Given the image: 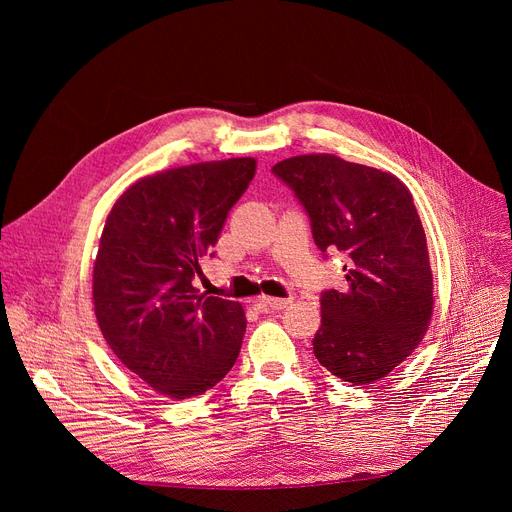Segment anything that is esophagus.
Wrapping results in <instances>:
<instances>
[{
	"mask_svg": "<svg viewBox=\"0 0 512 512\" xmlns=\"http://www.w3.org/2000/svg\"><path fill=\"white\" fill-rule=\"evenodd\" d=\"M292 303V299H278V297H261L259 305L270 307V309H284Z\"/></svg>",
	"mask_w": 512,
	"mask_h": 512,
	"instance_id": "34e87169",
	"label": "esophagus"
}]
</instances>
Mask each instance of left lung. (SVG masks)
I'll return each instance as SVG.
<instances>
[{"mask_svg": "<svg viewBox=\"0 0 512 512\" xmlns=\"http://www.w3.org/2000/svg\"><path fill=\"white\" fill-rule=\"evenodd\" d=\"M274 174L305 205L319 251L346 259V288L321 292L313 353L336 378L375 384L432 321L434 276L413 195L394 174L332 153L288 157Z\"/></svg>", "mask_w": 512, "mask_h": 512, "instance_id": "8db88e82", "label": "left lung"}]
</instances>
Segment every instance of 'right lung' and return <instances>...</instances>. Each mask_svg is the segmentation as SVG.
I'll return each mask as SVG.
<instances>
[{"mask_svg": "<svg viewBox=\"0 0 512 512\" xmlns=\"http://www.w3.org/2000/svg\"><path fill=\"white\" fill-rule=\"evenodd\" d=\"M255 170V157L170 168L130 184L107 215L93 265L97 324L159 394L199 396L236 363L245 309L193 282Z\"/></svg>", "mask_w": 512, "mask_h": 512, "instance_id": "obj_1", "label": "right lung"}]
</instances>
